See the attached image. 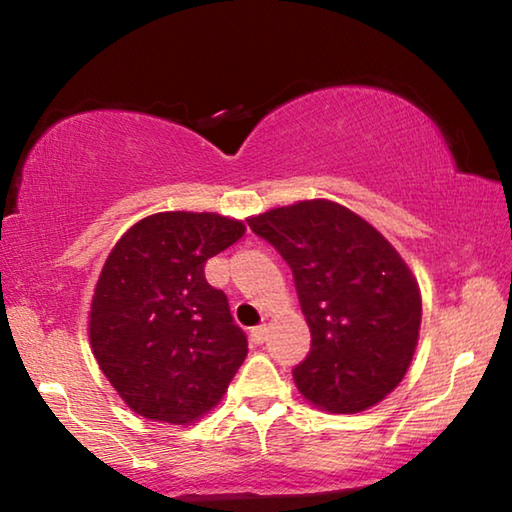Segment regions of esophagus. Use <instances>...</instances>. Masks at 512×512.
<instances>
[{"label": "esophagus", "mask_w": 512, "mask_h": 512, "mask_svg": "<svg viewBox=\"0 0 512 512\" xmlns=\"http://www.w3.org/2000/svg\"><path fill=\"white\" fill-rule=\"evenodd\" d=\"M250 341L255 345H262L266 341V325H257L250 329Z\"/></svg>", "instance_id": "34e87169"}]
</instances>
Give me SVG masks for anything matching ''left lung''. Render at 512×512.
I'll use <instances>...</instances> for the list:
<instances>
[{
	"instance_id": "left-lung-1",
	"label": "left lung",
	"mask_w": 512,
	"mask_h": 512,
	"mask_svg": "<svg viewBox=\"0 0 512 512\" xmlns=\"http://www.w3.org/2000/svg\"><path fill=\"white\" fill-rule=\"evenodd\" d=\"M291 266L311 332L293 368L298 391L332 413H359L395 391L420 336L422 298L409 266L368 221L314 198L250 216Z\"/></svg>"
}]
</instances>
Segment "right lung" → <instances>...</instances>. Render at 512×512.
Segmentation results:
<instances>
[{
  "label": "right lung",
  "instance_id": "1",
  "mask_svg": "<svg viewBox=\"0 0 512 512\" xmlns=\"http://www.w3.org/2000/svg\"><path fill=\"white\" fill-rule=\"evenodd\" d=\"M214 212H158L128 228L101 268L90 307L99 368L137 415L189 424L221 402L248 354L205 262L244 237Z\"/></svg>",
  "mask_w": 512,
  "mask_h": 512
}]
</instances>
